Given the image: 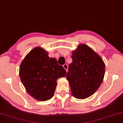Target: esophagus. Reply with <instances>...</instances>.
<instances>
[{
  "label": "esophagus",
  "mask_w": 123,
  "mask_h": 123,
  "mask_svg": "<svg viewBox=\"0 0 123 123\" xmlns=\"http://www.w3.org/2000/svg\"><path fill=\"white\" fill-rule=\"evenodd\" d=\"M63 68H65L66 70V71H68V65L67 63H65V65H63Z\"/></svg>",
  "instance_id": "obj_1"
}]
</instances>
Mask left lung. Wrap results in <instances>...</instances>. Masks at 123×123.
I'll list each match as a JSON object with an SVG mask.
<instances>
[{
	"mask_svg": "<svg viewBox=\"0 0 123 123\" xmlns=\"http://www.w3.org/2000/svg\"><path fill=\"white\" fill-rule=\"evenodd\" d=\"M66 78L73 96L87 98L95 92L102 83L105 65L102 58L85 44H80L72 52Z\"/></svg>",
	"mask_w": 123,
	"mask_h": 123,
	"instance_id": "1",
	"label": "left lung"
}]
</instances>
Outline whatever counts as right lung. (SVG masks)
Returning a JSON list of instances; mask_svg holds the SVG:
<instances>
[{
	"label": "right lung",
	"mask_w": 123,
	"mask_h": 123,
	"mask_svg": "<svg viewBox=\"0 0 123 123\" xmlns=\"http://www.w3.org/2000/svg\"><path fill=\"white\" fill-rule=\"evenodd\" d=\"M19 77L31 96L37 100H50L54 96L57 80L66 75V71L55 58L49 57L43 49L37 47L21 63Z\"/></svg>",
	"instance_id": "right-lung-1"
}]
</instances>
